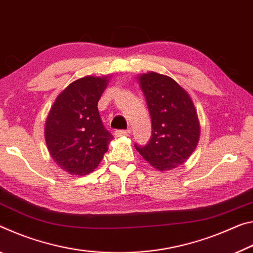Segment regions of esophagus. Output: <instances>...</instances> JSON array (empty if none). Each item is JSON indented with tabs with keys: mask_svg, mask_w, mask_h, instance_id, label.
I'll use <instances>...</instances> for the list:
<instances>
[{
	"mask_svg": "<svg viewBox=\"0 0 253 253\" xmlns=\"http://www.w3.org/2000/svg\"><path fill=\"white\" fill-rule=\"evenodd\" d=\"M129 133H130L129 130H117L114 132V134L117 136H126L129 135Z\"/></svg>",
	"mask_w": 253,
	"mask_h": 253,
	"instance_id": "esophagus-1",
	"label": "esophagus"
}]
</instances>
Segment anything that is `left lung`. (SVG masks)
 Segmentation results:
<instances>
[{"label":"left lung","instance_id":"8db88e82","mask_svg":"<svg viewBox=\"0 0 253 253\" xmlns=\"http://www.w3.org/2000/svg\"><path fill=\"white\" fill-rule=\"evenodd\" d=\"M151 117V138L134 147L158 170L183 165L200 139V122L192 98L172 78L157 73L139 77Z\"/></svg>","mask_w":253,"mask_h":253}]
</instances>
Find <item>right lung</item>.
<instances>
[{
	"instance_id": "obj_1",
	"label": "right lung",
	"mask_w": 253,
	"mask_h": 253,
	"mask_svg": "<svg viewBox=\"0 0 253 253\" xmlns=\"http://www.w3.org/2000/svg\"><path fill=\"white\" fill-rule=\"evenodd\" d=\"M107 82V76H86L73 82L58 95L48 114L44 138L49 154L72 175L92 172L113 139L97 109Z\"/></svg>"
}]
</instances>
